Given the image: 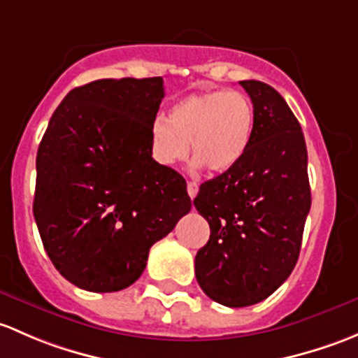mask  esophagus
I'll return each instance as SVG.
<instances>
[{
    "label": "esophagus",
    "mask_w": 358,
    "mask_h": 358,
    "mask_svg": "<svg viewBox=\"0 0 358 358\" xmlns=\"http://www.w3.org/2000/svg\"><path fill=\"white\" fill-rule=\"evenodd\" d=\"M187 194H189V198H196L198 184L193 182V180H187Z\"/></svg>",
    "instance_id": "obj_1"
}]
</instances>
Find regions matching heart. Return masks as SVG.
<instances>
[{
    "label": "heart",
    "instance_id": "obj_1",
    "mask_svg": "<svg viewBox=\"0 0 358 358\" xmlns=\"http://www.w3.org/2000/svg\"><path fill=\"white\" fill-rule=\"evenodd\" d=\"M255 124L252 99L236 90L193 93L178 99L169 117L150 127L155 160L172 167L187 155L212 174L231 171L248 150Z\"/></svg>",
    "mask_w": 358,
    "mask_h": 358
}]
</instances>
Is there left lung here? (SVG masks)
<instances>
[{
    "label": "left lung",
    "instance_id": "left-lung-1",
    "mask_svg": "<svg viewBox=\"0 0 358 358\" xmlns=\"http://www.w3.org/2000/svg\"><path fill=\"white\" fill-rule=\"evenodd\" d=\"M255 112L252 141L231 171L206 180L194 206L210 226L194 274L206 296L248 307L271 296L296 265L312 196L307 146L285 98L241 80Z\"/></svg>",
    "mask_w": 358,
    "mask_h": 358
}]
</instances>
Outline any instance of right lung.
Masks as SVG:
<instances>
[{"mask_svg": "<svg viewBox=\"0 0 358 358\" xmlns=\"http://www.w3.org/2000/svg\"><path fill=\"white\" fill-rule=\"evenodd\" d=\"M164 79H99L51 115L36 158L34 219L57 271L112 293L143 274L153 243L191 210L186 180L153 160Z\"/></svg>", "mask_w": 358, "mask_h": 358, "instance_id": "obj_1", "label": "right lung"}]
</instances>
